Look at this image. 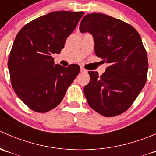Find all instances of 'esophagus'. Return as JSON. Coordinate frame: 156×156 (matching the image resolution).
Here are the masks:
<instances>
[{
  "mask_svg": "<svg viewBox=\"0 0 156 156\" xmlns=\"http://www.w3.org/2000/svg\"><path fill=\"white\" fill-rule=\"evenodd\" d=\"M81 72H82V73H85V72H87V70L84 69L83 67H81Z\"/></svg>",
  "mask_w": 156,
  "mask_h": 156,
  "instance_id": "obj_1",
  "label": "esophagus"
}]
</instances>
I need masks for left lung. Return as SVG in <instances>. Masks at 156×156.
<instances>
[{
    "label": "left lung",
    "instance_id": "8db88e82",
    "mask_svg": "<svg viewBox=\"0 0 156 156\" xmlns=\"http://www.w3.org/2000/svg\"><path fill=\"white\" fill-rule=\"evenodd\" d=\"M79 30L92 34L96 55L109 65L100 76L88 72L90 82L84 88L88 104L106 117L119 115L146 84L148 59L142 39L130 25L96 12L84 16Z\"/></svg>",
    "mask_w": 156,
    "mask_h": 156
}]
</instances>
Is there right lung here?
I'll use <instances>...</instances> for the list:
<instances>
[{"instance_id":"right-lung-1","label":"right lung","mask_w":156,"mask_h":156,"mask_svg":"<svg viewBox=\"0 0 156 156\" xmlns=\"http://www.w3.org/2000/svg\"><path fill=\"white\" fill-rule=\"evenodd\" d=\"M84 12L56 11L26 24L19 31L8 59L11 84L20 100L37 112L58 106L80 72L79 66L54 64Z\"/></svg>"}]
</instances>
